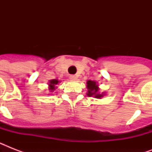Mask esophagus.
I'll list each match as a JSON object with an SVG mask.
<instances>
[{"label": "esophagus", "instance_id": "34e87169", "mask_svg": "<svg viewBox=\"0 0 152 152\" xmlns=\"http://www.w3.org/2000/svg\"><path fill=\"white\" fill-rule=\"evenodd\" d=\"M69 79L71 80H76V76L75 75H71V76H69Z\"/></svg>", "mask_w": 152, "mask_h": 152}]
</instances>
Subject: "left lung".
<instances>
[{
    "label": "left lung",
    "mask_w": 152,
    "mask_h": 152,
    "mask_svg": "<svg viewBox=\"0 0 152 152\" xmlns=\"http://www.w3.org/2000/svg\"><path fill=\"white\" fill-rule=\"evenodd\" d=\"M87 88H88V93L87 95L89 97H94L96 99H101L102 97H103L104 93H99V85H98L96 82L92 80H88L87 82Z\"/></svg>",
    "instance_id": "left-lung-1"
}]
</instances>
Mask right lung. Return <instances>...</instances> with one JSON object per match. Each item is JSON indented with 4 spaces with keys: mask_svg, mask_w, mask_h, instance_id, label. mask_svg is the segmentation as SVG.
<instances>
[{
    "mask_svg": "<svg viewBox=\"0 0 152 152\" xmlns=\"http://www.w3.org/2000/svg\"><path fill=\"white\" fill-rule=\"evenodd\" d=\"M58 83H59V81L57 80H56V79L50 80V83H49V90L51 92H53V91L56 89V88H57L56 85H57Z\"/></svg>",
    "mask_w": 152,
    "mask_h": 152,
    "instance_id": "add662e5",
    "label": "right lung"
}]
</instances>
